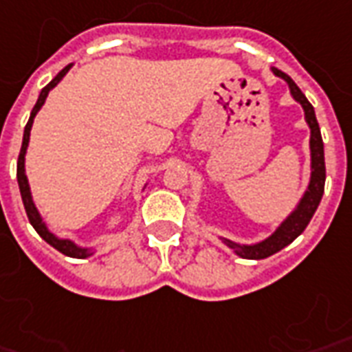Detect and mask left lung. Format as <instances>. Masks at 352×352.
Segmentation results:
<instances>
[{"mask_svg": "<svg viewBox=\"0 0 352 352\" xmlns=\"http://www.w3.org/2000/svg\"><path fill=\"white\" fill-rule=\"evenodd\" d=\"M276 76L285 80L289 85V91L295 98L296 102L300 104L304 110V117L306 123L309 126V151H311V177H309V184L304 196L300 197V201L296 205V209L283 220L278 229L270 236H267L265 241L257 242V244H236V242L229 241V239H222L229 248L235 252L236 256L244 257V259H265V257L272 256L276 252H280L285 248L287 244L295 241L296 236L300 235L302 231L306 229V226L311 220V216L315 214V210L321 203L322 192H324V179H327V169H324V147H322L321 130H319V123L315 119L314 106L309 104V100L304 96L298 85H296L291 78L282 72V70L272 69Z\"/></svg>", "mask_w": 352, "mask_h": 352, "instance_id": "obj_1", "label": "left lung"}]
</instances>
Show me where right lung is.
<instances>
[{
    "mask_svg": "<svg viewBox=\"0 0 352 352\" xmlns=\"http://www.w3.org/2000/svg\"><path fill=\"white\" fill-rule=\"evenodd\" d=\"M72 67V63L67 65L59 74H57L54 80H52L43 91H41V95H38V100L37 104L33 106V110H31V116H30V121L25 124V129H23V140H22V149H20V155H18V166H16V179H18V186H20V194H22V201H23V207H25V212H28V218H30L31 226L35 228L38 235L43 236L44 241L48 242L50 246L57 250V252H61L65 256L69 257H76V259H83V257H89L91 256V250L89 248H80L76 246L74 242L69 241V239H59L57 235H54L46 222L43 220V216L38 214L37 207H35V203H33V197H31V190H30V183H28V177H25V151H28V145H30V132H31V126H33V119L37 116V111L43 108L44 100H46V96L50 93L54 87H56L57 83L63 80V76L67 74Z\"/></svg>",
    "mask_w": 352,
    "mask_h": 352,
    "instance_id": "obj_1",
    "label": "right lung"
}]
</instances>
